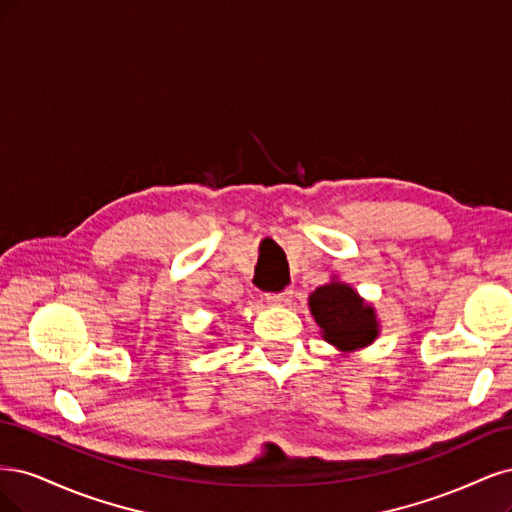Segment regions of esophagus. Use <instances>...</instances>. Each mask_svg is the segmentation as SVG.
Returning a JSON list of instances; mask_svg holds the SVG:
<instances>
[{
  "instance_id": "obj_1",
  "label": "esophagus",
  "mask_w": 512,
  "mask_h": 512,
  "mask_svg": "<svg viewBox=\"0 0 512 512\" xmlns=\"http://www.w3.org/2000/svg\"><path fill=\"white\" fill-rule=\"evenodd\" d=\"M291 298H293V291L291 289H283V291H278V293H268L266 295V300L272 306H285V304L291 302Z\"/></svg>"
}]
</instances>
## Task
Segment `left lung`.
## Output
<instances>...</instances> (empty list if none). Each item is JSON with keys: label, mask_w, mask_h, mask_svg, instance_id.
<instances>
[{"label": "left lung", "mask_w": 512, "mask_h": 512, "mask_svg": "<svg viewBox=\"0 0 512 512\" xmlns=\"http://www.w3.org/2000/svg\"><path fill=\"white\" fill-rule=\"evenodd\" d=\"M308 304L312 317L323 329V338L342 351L368 346L378 334L372 306H366L349 285H323L310 295Z\"/></svg>", "instance_id": "1"}]
</instances>
